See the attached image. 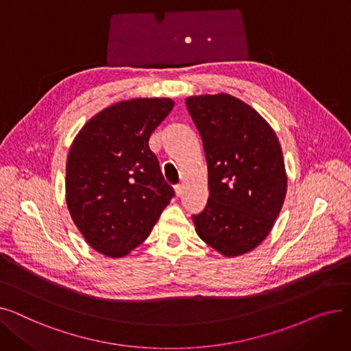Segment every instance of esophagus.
<instances>
[{"instance_id":"1","label":"esophagus","mask_w":351,"mask_h":351,"mask_svg":"<svg viewBox=\"0 0 351 351\" xmlns=\"http://www.w3.org/2000/svg\"><path fill=\"white\" fill-rule=\"evenodd\" d=\"M175 193H176V196H180V195L183 193L182 185H176V186H175Z\"/></svg>"}]
</instances>
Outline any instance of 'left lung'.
I'll return each mask as SVG.
<instances>
[{"label":"left lung","mask_w":351,"mask_h":351,"mask_svg":"<svg viewBox=\"0 0 351 351\" xmlns=\"http://www.w3.org/2000/svg\"><path fill=\"white\" fill-rule=\"evenodd\" d=\"M208 163L209 199L193 223L226 257L259 246L278 219L287 189L282 147L271 126L229 94L185 101Z\"/></svg>","instance_id":"1"}]
</instances>
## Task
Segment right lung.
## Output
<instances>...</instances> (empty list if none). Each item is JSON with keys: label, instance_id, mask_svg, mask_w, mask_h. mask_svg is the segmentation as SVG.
Instances as JSON below:
<instances>
[{"label": "right lung", "instance_id": "1", "mask_svg": "<svg viewBox=\"0 0 351 351\" xmlns=\"http://www.w3.org/2000/svg\"><path fill=\"white\" fill-rule=\"evenodd\" d=\"M173 105L171 98L117 102L92 117L69 147L66 206L85 242L105 256L138 247L175 195L149 149Z\"/></svg>", "mask_w": 351, "mask_h": 351}]
</instances>
